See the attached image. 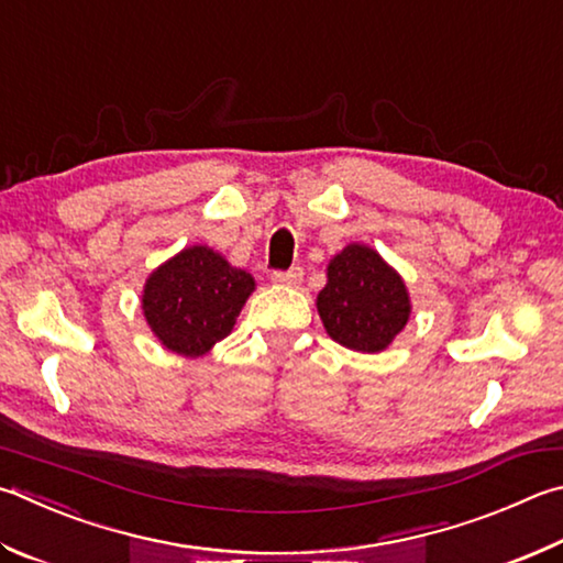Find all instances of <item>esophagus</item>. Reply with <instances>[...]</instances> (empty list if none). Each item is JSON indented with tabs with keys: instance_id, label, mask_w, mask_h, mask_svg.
I'll list each match as a JSON object with an SVG mask.
<instances>
[{
	"instance_id": "1",
	"label": "esophagus",
	"mask_w": 563,
	"mask_h": 563,
	"mask_svg": "<svg viewBox=\"0 0 563 563\" xmlns=\"http://www.w3.org/2000/svg\"><path fill=\"white\" fill-rule=\"evenodd\" d=\"M273 283L278 285H298L302 280V268H290V271H275L273 275Z\"/></svg>"
}]
</instances>
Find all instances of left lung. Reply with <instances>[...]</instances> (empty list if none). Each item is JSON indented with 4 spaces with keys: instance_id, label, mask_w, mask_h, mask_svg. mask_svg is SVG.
<instances>
[{
    "instance_id": "1",
    "label": "left lung",
    "mask_w": 563,
    "mask_h": 563,
    "mask_svg": "<svg viewBox=\"0 0 563 563\" xmlns=\"http://www.w3.org/2000/svg\"><path fill=\"white\" fill-rule=\"evenodd\" d=\"M327 334L354 352H384L404 330L411 300L401 275L374 249L350 243L327 265V285L317 295Z\"/></svg>"
}]
</instances>
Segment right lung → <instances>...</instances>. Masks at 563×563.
I'll use <instances>...</instances> for the list:
<instances>
[{
	"label": "right lung",
	"instance_id": "1",
	"mask_svg": "<svg viewBox=\"0 0 563 563\" xmlns=\"http://www.w3.org/2000/svg\"><path fill=\"white\" fill-rule=\"evenodd\" d=\"M253 290L251 273L209 246H189L152 271L142 312L169 352L197 360L231 334Z\"/></svg>",
	"mask_w": 563,
	"mask_h": 563
}]
</instances>
